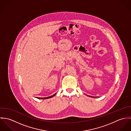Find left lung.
I'll list each match as a JSON object with an SVG mask.
<instances>
[{"label": "left lung", "instance_id": "obj_1", "mask_svg": "<svg viewBox=\"0 0 131 131\" xmlns=\"http://www.w3.org/2000/svg\"><path fill=\"white\" fill-rule=\"evenodd\" d=\"M90 97H91V96H90Z\"/></svg>", "mask_w": 131, "mask_h": 131}]
</instances>
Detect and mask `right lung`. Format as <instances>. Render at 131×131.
<instances>
[{"instance_id": "obj_1", "label": "right lung", "mask_w": 131, "mask_h": 131, "mask_svg": "<svg viewBox=\"0 0 131 131\" xmlns=\"http://www.w3.org/2000/svg\"><path fill=\"white\" fill-rule=\"evenodd\" d=\"M56 94V93L54 94V95H52V96H49V97H44V98H40V97H37V98H39V99H48V98H51V97H53Z\"/></svg>"}]
</instances>
